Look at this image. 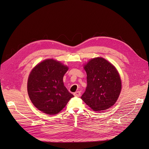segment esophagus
I'll list each match as a JSON object with an SVG mask.
<instances>
[{"mask_svg": "<svg viewBox=\"0 0 149 149\" xmlns=\"http://www.w3.org/2000/svg\"><path fill=\"white\" fill-rule=\"evenodd\" d=\"M81 93L80 91H76L75 93H74V95L75 97H80V96H81Z\"/></svg>", "mask_w": 149, "mask_h": 149, "instance_id": "34e87169", "label": "esophagus"}]
</instances>
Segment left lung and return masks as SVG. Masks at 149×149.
I'll use <instances>...</instances> for the list:
<instances>
[{
    "label": "left lung",
    "instance_id": "8db88e82",
    "mask_svg": "<svg viewBox=\"0 0 149 149\" xmlns=\"http://www.w3.org/2000/svg\"><path fill=\"white\" fill-rule=\"evenodd\" d=\"M87 85L81 99L94 111H101L113 106L122 88L119 74L111 63L97 57L84 66Z\"/></svg>",
    "mask_w": 149,
    "mask_h": 149
}]
</instances>
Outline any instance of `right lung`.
<instances>
[{
	"instance_id": "obj_1",
	"label": "right lung",
	"mask_w": 149,
	"mask_h": 149,
	"mask_svg": "<svg viewBox=\"0 0 149 149\" xmlns=\"http://www.w3.org/2000/svg\"><path fill=\"white\" fill-rule=\"evenodd\" d=\"M68 67L52 59L38 64L31 71L27 91L33 105L49 115L56 114L74 95L64 86L63 78Z\"/></svg>"
}]
</instances>
